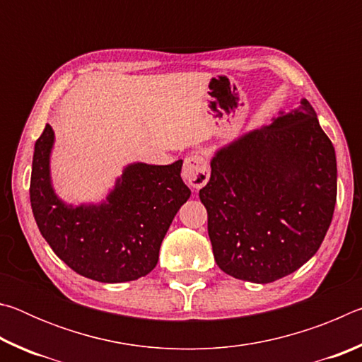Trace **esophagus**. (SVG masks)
<instances>
[{
	"label": "esophagus",
	"mask_w": 362,
	"mask_h": 362,
	"mask_svg": "<svg viewBox=\"0 0 362 362\" xmlns=\"http://www.w3.org/2000/svg\"><path fill=\"white\" fill-rule=\"evenodd\" d=\"M182 177L192 188H203L209 180V166H207L204 156L198 155V153L187 156L185 163H183Z\"/></svg>",
	"instance_id": "1"
}]
</instances>
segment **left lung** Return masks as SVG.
Masks as SVG:
<instances>
[{
  "mask_svg": "<svg viewBox=\"0 0 362 362\" xmlns=\"http://www.w3.org/2000/svg\"><path fill=\"white\" fill-rule=\"evenodd\" d=\"M199 199L230 276L267 284L308 262L337 201L335 150L310 102L217 150Z\"/></svg>",
  "mask_w": 362,
  "mask_h": 362,
  "instance_id": "8db88e82",
  "label": "left lung"
}]
</instances>
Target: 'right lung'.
Instances as JSON below:
<instances>
[{
	"instance_id": "1",
	"label": "right lung",
	"mask_w": 362,
	"mask_h": 362,
	"mask_svg": "<svg viewBox=\"0 0 362 362\" xmlns=\"http://www.w3.org/2000/svg\"><path fill=\"white\" fill-rule=\"evenodd\" d=\"M54 131L46 124L36 140L30 203L41 235L73 272L99 283H126L156 267L159 247L189 188L182 159L169 166H126L100 204H65L52 188Z\"/></svg>"
}]
</instances>
